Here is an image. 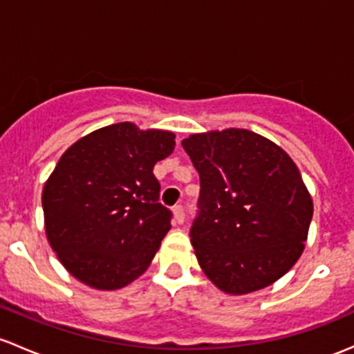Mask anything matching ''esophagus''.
I'll list each match as a JSON object with an SVG mask.
<instances>
[{
	"mask_svg": "<svg viewBox=\"0 0 354 354\" xmlns=\"http://www.w3.org/2000/svg\"><path fill=\"white\" fill-rule=\"evenodd\" d=\"M173 214H174V221L178 222V224H183L185 221V207L183 205H176L173 208Z\"/></svg>",
	"mask_w": 354,
	"mask_h": 354,
	"instance_id": "34e87169",
	"label": "esophagus"
}]
</instances>
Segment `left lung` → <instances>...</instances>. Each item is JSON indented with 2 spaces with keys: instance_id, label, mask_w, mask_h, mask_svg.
I'll return each instance as SVG.
<instances>
[{
  "instance_id": "left-lung-1",
  "label": "left lung",
  "mask_w": 354,
  "mask_h": 354,
  "mask_svg": "<svg viewBox=\"0 0 354 354\" xmlns=\"http://www.w3.org/2000/svg\"><path fill=\"white\" fill-rule=\"evenodd\" d=\"M181 146L200 176L189 237L207 277L234 295L283 277L302 254L314 214L295 162L244 129L195 133Z\"/></svg>"
}]
</instances>
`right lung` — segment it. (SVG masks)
<instances>
[{
    "label": "right lung",
    "instance_id": "obj_1",
    "mask_svg": "<svg viewBox=\"0 0 354 354\" xmlns=\"http://www.w3.org/2000/svg\"><path fill=\"white\" fill-rule=\"evenodd\" d=\"M174 133L109 125L73 144L42 192L47 239L66 270L93 288L117 290L147 270L171 229L152 169Z\"/></svg>",
    "mask_w": 354,
    "mask_h": 354
}]
</instances>
